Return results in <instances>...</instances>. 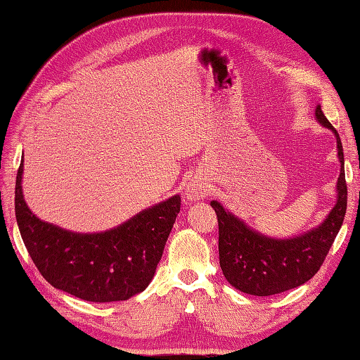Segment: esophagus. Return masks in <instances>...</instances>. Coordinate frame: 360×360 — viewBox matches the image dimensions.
<instances>
[{
    "label": "esophagus",
    "instance_id": "obj_1",
    "mask_svg": "<svg viewBox=\"0 0 360 360\" xmlns=\"http://www.w3.org/2000/svg\"><path fill=\"white\" fill-rule=\"evenodd\" d=\"M207 193H209L207 182L201 178H192L187 182L184 188V195L188 201H197V200L206 198Z\"/></svg>",
    "mask_w": 360,
    "mask_h": 360
}]
</instances>
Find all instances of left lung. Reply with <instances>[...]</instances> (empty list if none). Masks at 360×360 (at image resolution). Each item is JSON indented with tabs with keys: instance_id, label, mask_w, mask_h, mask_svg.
<instances>
[{
	"instance_id": "8db88e82",
	"label": "left lung",
	"mask_w": 360,
	"mask_h": 360,
	"mask_svg": "<svg viewBox=\"0 0 360 360\" xmlns=\"http://www.w3.org/2000/svg\"><path fill=\"white\" fill-rule=\"evenodd\" d=\"M315 116L323 127L334 132L340 162L337 201L321 224L292 238H271L253 230L219 201H211L219 220L221 272L228 283L239 291L252 296H272L309 282L319 271L343 225L348 201L343 146L321 105H316Z\"/></svg>"
}]
</instances>
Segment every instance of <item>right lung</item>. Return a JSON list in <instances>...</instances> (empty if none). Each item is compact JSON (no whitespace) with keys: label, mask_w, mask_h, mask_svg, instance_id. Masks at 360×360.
<instances>
[{"label":"right lung","mask_w":360,"mask_h":360,"mask_svg":"<svg viewBox=\"0 0 360 360\" xmlns=\"http://www.w3.org/2000/svg\"><path fill=\"white\" fill-rule=\"evenodd\" d=\"M23 160L15 181V219L39 272L56 290L89 302L127 300L151 283L181 197L168 198L101 233H75L44 221L23 198Z\"/></svg>","instance_id":"1"}]
</instances>
